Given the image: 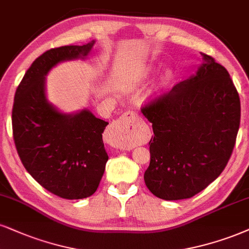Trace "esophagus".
<instances>
[{"instance_id": "obj_1", "label": "esophagus", "mask_w": 249, "mask_h": 249, "mask_svg": "<svg viewBox=\"0 0 249 249\" xmlns=\"http://www.w3.org/2000/svg\"><path fill=\"white\" fill-rule=\"evenodd\" d=\"M108 134L115 139V145L122 149H131L141 143V125L134 112H125L110 124Z\"/></svg>"}]
</instances>
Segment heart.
Instances as JSON below:
<instances>
[{
    "instance_id": "b5f03b06",
    "label": "heart",
    "mask_w": 249,
    "mask_h": 249,
    "mask_svg": "<svg viewBox=\"0 0 249 249\" xmlns=\"http://www.w3.org/2000/svg\"><path fill=\"white\" fill-rule=\"evenodd\" d=\"M153 72V69L152 68H146L144 70V76H149L150 73ZM172 81H173V71H172L171 69H166L162 71V73L160 76H159L158 78V82H157V85H156V91L157 92H161L164 90H166V89L170 87Z\"/></svg>"
}]
</instances>
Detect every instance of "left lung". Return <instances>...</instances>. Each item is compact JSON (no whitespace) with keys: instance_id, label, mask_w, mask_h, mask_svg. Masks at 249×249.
Listing matches in <instances>:
<instances>
[{"instance_id":"left-lung-1","label":"left lung","mask_w":249,"mask_h":249,"mask_svg":"<svg viewBox=\"0 0 249 249\" xmlns=\"http://www.w3.org/2000/svg\"><path fill=\"white\" fill-rule=\"evenodd\" d=\"M201 55L195 73L142 109L153 130L144 181L166 201L193 197L220 176L240 124V99L230 73Z\"/></svg>"}]
</instances>
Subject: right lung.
Masks as SVG:
<instances>
[{
    "label": "right lung",
    "instance_id": "obj_1",
    "mask_svg": "<svg viewBox=\"0 0 249 249\" xmlns=\"http://www.w3.org/2000/svg\"><path fill=\"white\" fill-rule=\"evenodd\" d=\"M96 40L40 55L18 85L12 108L15 145L24 167L48 192L67 199L96 192L108 160L103 133L108 122L90 109L64 113L50 103L46 76L66 61H85Z\"/></svg>",
    "mask_w": 249,
    "mask_h": 249
}]
</instances>
